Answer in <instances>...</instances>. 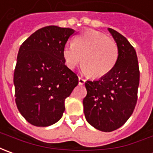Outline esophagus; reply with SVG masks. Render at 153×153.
Returning a JSON list of instances; mask_svg holds the SVG:
<instances>
[{
  "label": "esophagus",
  "instance_id": "esophagus-1",
  "mask_svg": "<svg viewBox=\"0 0 153 153\" xmlns=\"http://www.w3.org/2000/svg\"><path fill=\"white\" fill-rule=\"evenodd\" d=\"M85 79H83L82 77H79V85H84L85 84Z\"/></svg>",
  "mask_w": 153,
  "mask_h": 153
}]
</instances>
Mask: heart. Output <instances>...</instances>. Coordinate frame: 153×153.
<instances>
[{
  "label": "heart",
  "instance_id": "obj_1",
  "mask_svg": "<svg viewBox=\"0 0 153 153\" xmlns=\"http://www.w3.org/2000/svg\"><path fill=\"white\" fill-rule=\"evenodd\" d=\"M62 56L68 68L74 69L80 62L88 76L97 79L107 75L114 68L119 57V48L113 39L91 29L74 38L73 44L64 45Z\"/></svg>",
  "mask_w": 153,
  "mask_h": 153
}]
</instances>
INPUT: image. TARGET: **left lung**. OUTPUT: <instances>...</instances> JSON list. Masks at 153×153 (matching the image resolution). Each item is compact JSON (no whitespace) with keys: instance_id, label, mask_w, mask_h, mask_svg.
Listing matches in <instances>:
<instances>
[{"instance_id":"1","label":"left lung","mask_w":153,"mask_h":153,"mask_svg":"<svg viewBox=\"0 0 153 153\" xmlns=\"http://www.w3.org/2000/svg\"><path fill=\"white\" fill-rule=\"evenodd\" d=\"M119 48L115 66L98 80L86 81L83 100L87 122L94 128L110 132L129 119L137 102L140 82L138 59L134 47L119 32L108 29Z\"/></svg>"}]
</instances>
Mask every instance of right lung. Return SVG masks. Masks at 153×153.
<instances>
[{
	"label": "right lung",
	"mask_w": 153,
	"mask_h": 153,
	"mask_svg": "<svg viewBox=\"0 0 153 153\" xmlns=\"http://www.w3.org/2000/svg\"><path fill=\"white\" fill-rule=\"evenodd\" d=\"M74 34L72 29L46 26L19 48L13 75L15 102L19 113L34 126L56 123L65 110V99L79 84L62 56V49Z\"/></svg>",
	"instance_id": "1"
}]
</instances>
